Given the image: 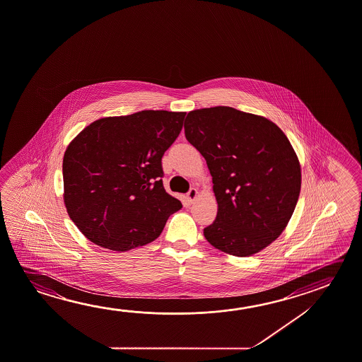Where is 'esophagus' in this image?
<instances>
[{"label":"esophagus","instance_id":"esophagus-1","mask_svg":"<svg viewBox=\"0 0 362 362\" xmlns=\"http://www.w3.org/2000/svg\"><path fill=\"white\" fill-rule=\"evenodd\" d=\"M187 197H188V201L190 203H193V202L196 201L197 197H198V190L196 188H192V189L187 193Z\"/></svg>","mask_w":362,"mask_h":362}]
</instances>
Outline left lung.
<instances>
[{"label":"left lung","mask_w":362,"mask_h":362,"mask_svg":"<svg viewBox=\"0 0 362 362\" xmlns=\"http://www.w3.org/2000/svg\"><path fill=\"white\" fill-rule=\"evenodd\" d=\"M185 137L207 161L218 211L204 238L230 255L251 256L284 231L300 193V164L270 119L232 107L190 111Z\"/></svg>","instance_id":"1"}]
</instances>
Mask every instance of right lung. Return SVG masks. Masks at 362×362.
I'll use <instances>...</instances> for the list:
<instances>
[{"instance_id": "1", "label": "right lung", "mask_w": 362, "mask_h": 362, "mask_svg": "<svg viewBox=\"0 0 362 362\" xmlns=\"http://www.w3.org/2000/svg\"><path fill=\"white\" fill-rule=\"evenodd\" d=\"M185 112L141 111L92 122L63 159L64 204L89 241L112 251L160 236L182 208L163 185L161 158L178 137Z\"/></svg>"}]
</instances>
